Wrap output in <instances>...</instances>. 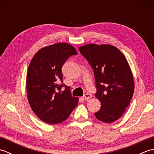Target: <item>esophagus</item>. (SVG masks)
Here are the masks:
<instances>
[{
    "label": "esophagus",
    "mask_w": 154,
    "mask_h": 154,
    "mask_svg": "<svg viewBox=\"0 0 154 154\" xmlns=\"http://www.w3.org/2000/svg\"><path fill=\"white\" fill-rule=\"evenodd\" d=\"M91 97H92V95H91V94H89V93H87V94H85V95L83 96V99H84V100H88V99H91Z\"/></svg>",
    "instance_id": "esophagus-1"
}]
</instances>
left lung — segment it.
Wrapping results in <instances>:
<instances>
[{
  "label": "left lung",
  "instance_id": "obj_1",
  "mask_svg": "<svg viewBox=\"0 0 154 154\" xmlns=\"http://www.w3.org/2000/svg\"><path fill=\"white\" fill-rule=\"evenodd\" d=\"M92 67L101 106L94 113L98 120L112 123L123 115L134 91L130 65L119 49L109 44H89L79 48Z\"/></svg>",
  "mask_w": 154,
  "mask_h": 154
}]
</instances>
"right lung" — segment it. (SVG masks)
Listing matches in <instances>:
<instances>
[{
  "label": "right lung",
  "mask_w": 154,
  "mask_h": 154,
  "mask_svg": "<svg viewBox=\"0 0 154 154\" xmlns=\"http://www.w3.org/2000/svg\"><path fill=\"white\" fill-rule=\"evenodd\" d=\"M77 54L70 44H55L40 49L29 65L28 100L33 112L45 123L63 122L77 105L79 98L71 96L70 87L60 85L63 82L62 66L69 57ZM63 86L65 90L61 93L60 90Z\"/></svg>",
  "instance_id": "add662e5"
}]
</instances>
